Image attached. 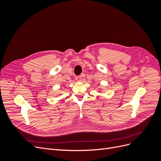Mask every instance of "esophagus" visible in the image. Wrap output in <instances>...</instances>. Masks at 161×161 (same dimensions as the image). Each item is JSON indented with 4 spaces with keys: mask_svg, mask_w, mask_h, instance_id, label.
I'll return each mask as SVG.
<instances>
[{
    "mask_svg": "<svg viewBox=\"0 0 161 161\" xmlns=\"http://www.w3.org/2000/svg\"><path fill=\"white\" fill-rule=\"evenodd\" d=\"M75 79H76L77 81L80 82V81H82V77H81L80 76H76Z\"/></svg>",
    "mask_w": 161,
    "mask_h": 161,
    "instance_id": "esophagus-1",
    "label": "esophagus"
}]
</instances>
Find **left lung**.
Wrapping results in <instances>:
<instances>
[{
  "label": "left lung",
  "instance_id": "8db88e82",
  "mask_svg": "<svg viewBox=\"0 0 161 161\" xmlns=\"http://www.w3.org/2000/svg\"><path fill=\"white\" fill-rule=\"evenodd\" d=\"M101 90H102V89H101V88H99V90H98V92H99V93H100V92H101Z\"/></svg>",
  "mask_w": 161,
  "mask_h": 161
}]
</instances>
